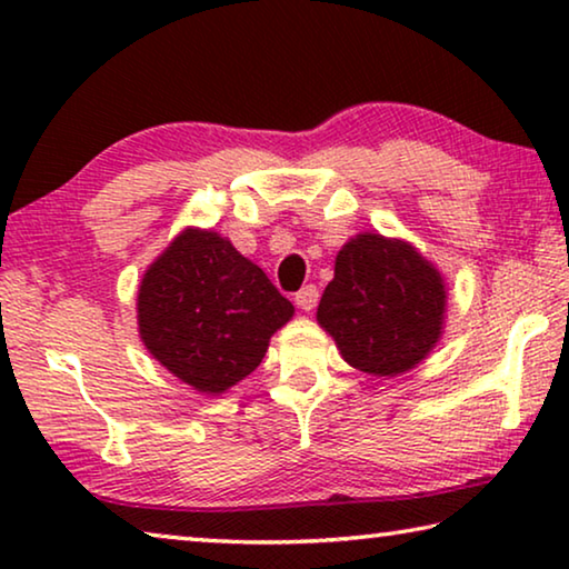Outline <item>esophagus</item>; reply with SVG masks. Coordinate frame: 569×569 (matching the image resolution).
Listing matches in <instances>:
<instances>
[{"mask_svg":"<svg viewBox=\"0 0 569 569\" xmlns=\"http://www.w3.org/2000/svg\"><path fill=\"white\" fill-rule=\"evenodd\" d=\"M295 305H298L300 310H305V312H310L312 308H316L318 305V290L312 284H308V287H302V290L295 295Z\"/></svg>","mask_w":569,"mask_h":569,"instance_id":"1","label":"esophagus"}]
</instances>
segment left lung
<instances>
[{
  "label": "left lung",
  "instance_id": "1",
  "mask_svg": "<svg viewBox=\"0 0 569 569\" xmlns=\"http://www.w3.org/2000/svg\"><path fill=\"white\" fill-rule=\"evenodd\" d=\"M447 305V279L413 243L361 230L336 253L316 318L346 365L392 380L436 349Z\"/></svg>",
  "mask_w": 569,
  "mask_h": 569
}]
</instances>
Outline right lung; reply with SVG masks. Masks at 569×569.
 Returning a JSON list of instances; mask_svg holds the SVG:
<instances>
[{
  "label": "right lung",
  "mask_w": 569,
  "mask_h": 569,
  "mask_svg": "<svg viewBox=\"0 0 569 569\" xmlns=\"http://www.w3.org/2000/svg\"><path fill=\"white\" fill-rule=\"evenodd\" d=\"M136 312L146 351L218 398L261 365L295 308L223 233L187 226L143 271Z\"/></svg>",
  "instance_id": "add662e5"
}]
</instances>
